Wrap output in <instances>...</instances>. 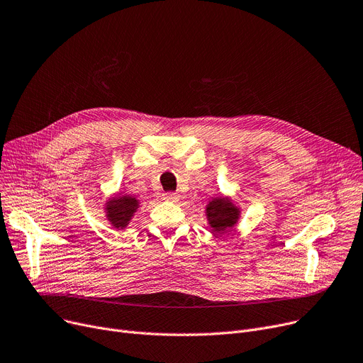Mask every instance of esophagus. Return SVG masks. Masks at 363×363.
I'll return each instance as SVG.
<instances>
[{"label": "esophagus", "mask_w": 363, "mask_h": 363, "mask_svg": "<svg viewBox=\"0 0 363 363\" xmlns=\"http://www.w3.org/2000/svg\"><path fill=\"white\" fill-rule=\"evenodd\" d=\"M178 199H179V196L177 193H166V194H163V200H166V201H178Z\"/></svg>", "instance_id": "1"}]
</instances>
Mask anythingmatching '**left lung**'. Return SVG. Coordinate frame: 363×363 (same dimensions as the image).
Returning a JSON list of instances; mask_svg holds the SVG:
<instances>
[{"label":"left lung","mask_w":363,"mask_h":363,"mask_svg":"<svg viewBox=\"0 0 363 363\" xmlns=\"http://www.w3.org/2000/svg\"><path fill=\"white\" fill-rule=\"evenodd\" d=\"M206 216L212 231L216 234H222L228 228L237 225L240 219V208L233 204L230 199L218 197L208 201V204L206 206Z\"/></svg>","instance_id":"left-lung-1"}]
</instances>
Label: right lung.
Returning <instances> with one entry per match:
<instances>
[{"instance_id":"obj_1","label":"right lung","mask_w":363,"mask_h":363,"mask_svg":"<svg viewBox=\"0 0 363 363\" xmlns=\"http://www.w3.org/2000/svg\"><path fill=\"white\" fill-rule=\"evenodd\" d=\"M140 207V201L132 196H116L110 199L106 206L107 220L118 230H123L130 222L132 216L135 215L137 208Z\"/></svg>"}]
</instances>
